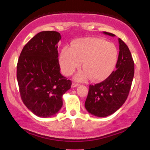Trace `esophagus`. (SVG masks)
<instances>
[{
    "label": "esophagus",
    "instance_id": "obj_1",
    "mask_svg": "<svg viewBox=\"0 0 150 150\" xmlns=\"http://www.w3.org/2000/svg\"><path fill=\"white\" fill-rule=\"evenodd\" d=\"M79 85L77 83H73L72 84V87H78Z\"/></svg>",
    "mask_w": 150,
    "mask_h": 150
}]
</instances>
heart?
I'll list each match as a JSON object with an SVG mask.
<instances>
[{
	"instance_id": "heart-1",
	"label": "heart",
	"mask_w": 150,
	"mask_h": 150,
	"mask_svg": "<svg viewBox=\"0 0 150 150\" xmlns=\"http://www.w3.org/2000/svg\"><path fill=\"white\" fill-rule=\"evenodd\" d=\"M118 58L114 44L96 37L82 38L72 43L71 47L62 49L59 63L65 75H71L82 65L84 70L75 77L84 82L91 77L93 81H102L109 76L116 67Z\"/></svg>"
}]
</instances>
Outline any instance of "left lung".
Returning a JSON list of instances; mask_svg holds the SVG:
<instances>
[{
	"instance_id": "obj_1",
	"label": "left lung",
	"mask_w": 150,
	"mask_h": 150,
	"mask_svg": "<svg viewBox=\"0 0 150 150\" xmlns=\"http://www.w3.org/2000/svg\"><path fill=\"white\" fill-rule=\"evenodd\" d=\"M104 34H115L104 32ZM119 54L116 68L106 80L89 85L85 106L89 113L97 117H106L121 107L128 98L134 77V61L128 46L118 39Z\"/></svg>"
}]
</instances>
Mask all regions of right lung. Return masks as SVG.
Wrapping results in <instances>:
<instances>
[{
	"label": "right lung",
	"mask_w": 150,
	"mask_h": 150,
	"mask_svg": "<svg viewBox=\"0 0 150 150\" xmlns=\"http://www.w3.org/2000/svg\"><path fill=\"white\" fill-rule=\"evenodd\" d=\"M61 36L55 31L41 32L22 50L17 65L21 99L34 114L48 118L63 106V97L71 81L60 73L58 44Z\"/></svg>",
	"instance_id": "right-lung-1"
}]
</instances>
